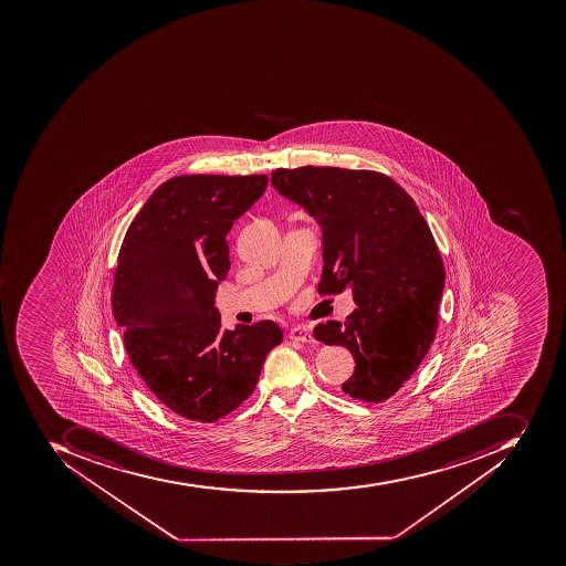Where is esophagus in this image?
<instances>
[{"instance_id":"obj_1","label":"esophagus","mask_w":566,"mask_h":566,"mask_svg":"<svg viewBox=\"0 0 566 566\" xmlns=\"http://www.w3.org/2000/svg\"><path fill=\"white\" fill-rule=\"evenodd\" d=\"M289 339L296 343H315L313 334L310 333V331L303 329V327H294V329H291Z\"/></svg>"}]
</instances>
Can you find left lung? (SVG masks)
<instances>
[{
    "label": "left lung",
    "mask_w": 566,
    "mask_h": 566,
    "mask_svg": "<svg viewBox=\"0 0 566 566\" xmlns=\"http://www.w3.org/2000/svg\"><path fill=\"white\" fill-rule=\"evenodd\" d=\"M272 185L322 227L318 293L352 289L357 310L313 336L345 346L355 373L343 391L379 403L394 397L434 342L446 270L433 233L397 181L369 169L277 168Z\"/></svg>",
    "instance_id": "8db88e82"
}]
</instances>
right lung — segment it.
I'll use <instances>...</instances> for the list:
<instances>
[{"mask_svg":"<svg viewBox=\"0 0 566 566\" xmlns=\"http://www.w3.org/2000/svg\"><path fill=\"white\" fill-rule=\"evenodd\" d=\"M266 175H185L165 181L120 244L113 313L142 381L189 421L214 422L256 388L272 321L221 329L218 282L230 270L227 233L265 192Z\"/></svg>","mask_w":566,"mask_h":566,"instance_id":"right-lung-1","label":"right lung"}]
</instances>
